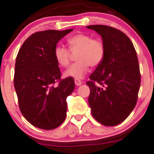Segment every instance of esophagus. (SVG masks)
<instances>
[{
  "instance_id": "34e87169",
  "label": "esophagus",
  "mask_w": 154,
  "mask_h": 154,
  "mask_svg": "<svg viewBox=\"0 0 154 154\" xmlns=\"http://www.w3.org/2000/svg\"><path fill=\"white\" fill-rule=\"evenodd\" d=\"M74 82H75V85H77V86H80L82 84V81L78 80V79H75V80H74Z\"/></svg>"
}]
</instances>
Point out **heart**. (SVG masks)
I'll list each match as a JSON object with an SVG mask.
<instances>
[{"mask_svg":"<svg viewBox=\"0 0 154 154\" xmlns=\"http://www.w3.org/2000/svg\"><path fill=\"white\" fill-rule=\"evenodd\" d=\"M68 49L62 46H56L54 55L57 63L61 67H66L69 64L72 54H76V63L72 64L64 72L66 77L82 79L88 72L89 66L97 67L100 65L105 56V45L99 38H94L90 35L79 33L70 37L67 40Z\"/></svg>","mask_w":154,"mask_h":154,"instance_id":"b5f03b06","label":"heart"}]
</instances>
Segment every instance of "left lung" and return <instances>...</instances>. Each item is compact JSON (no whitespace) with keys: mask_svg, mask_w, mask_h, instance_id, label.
<instances>
[{"mask_svg":"<svg viewBox=\"0 0 154 154\" xmlns=\"http://www.w3.org/2000/svg\"><path fill=\"white\" fill-rule=\"evenodd\" d=\"M87 28L99 33L105 45L104 60L86 82L91 113L100 124L116 126L129 116L137 100L140 73L136 50L129 37L116 28L102 25Z\"/></svg>","mask_w":154,"mask_h":154,"instance_id":"1","label":"left lung"}]
</instances>
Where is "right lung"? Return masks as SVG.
<instances>
[{
	"instance_id": "1",
	"label": "right lung",
	"mask_w": 154,
	"mask_h": 154,
	"mask_svg": "<svg viewBox=\"0 0 154 154\" xmlns=\"http://www.w3.org/2000/svg\"><path fill=\"white\" fill-rule=\"evenodd\" d=\"M72 30L37 32L25 40L18 52L14 84L19 107L25 119L39 129H55L66 118V98L75 85L72 77L60 80L54 50ZM57 82L59 85L55 86Z\"/></svg>"
}]
</instances>
